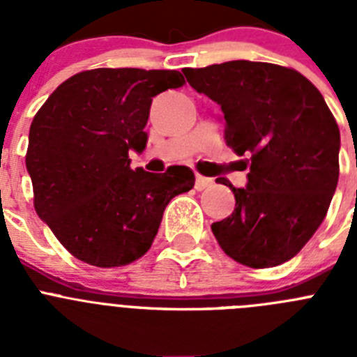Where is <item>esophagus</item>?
<instances>
[{
	"label": "esophagus",
	"mask_w": 357,
	"mask_h": 357,
	"mask_svg": "<svg viewBox=\"0 0 357 357\" xmlns=\"http://www.w3.org/2000/svg\"><path fill=\"white\" fill-rule=\"evenodd\" d=\"M213 184H214L213 178H207V176L197 175V182H195V188H197L198 191H202V189L211 188V185H213Z\"/></svg>",
	"instance_id": "esophagus-1"
}]
</instances>
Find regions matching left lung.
<instances>
[{
	"label": "left lung",
	"mask_w": 357,
	"mask_h": 357,
	"mask_svg": "<svg viewBox=\"0 0 357 357\" xmlns=\"http://www.w3.org/2000/svg\"><path fill=\"white\" fill-rule=\"evenodd\" d=\"M189 85L222 107L225 143L250 153L247 188L211 225L229 257L250 268L282 264L326 218L340 175V128L320 91L295 69L230 61L184 71ZM247 168V164H245Z\"/></svg>",
	"instance_id": "obj_1"
}]
</instances>
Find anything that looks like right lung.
I'll return each instance as SVG.
<instances>
[{
  "label": "right lung",
  "instance_id": "1",
  "mask_svg": "<svg viewBox=\"0 0 357 357\" xmlns=\"http://www.w3.org/2000/svg\"><path fill=\"white\" fill-rule=\"evenodd\" d=\"M185 84L169 69L100 68L62 82L36 114L26 169L33 206L77 259L125 266L150 250L166 206L195 185L188 166L130 168L146 148L153 96Z\"/></svg>",
  "mask_w": 357,
  "mask_h": 357
}]
</instances>
